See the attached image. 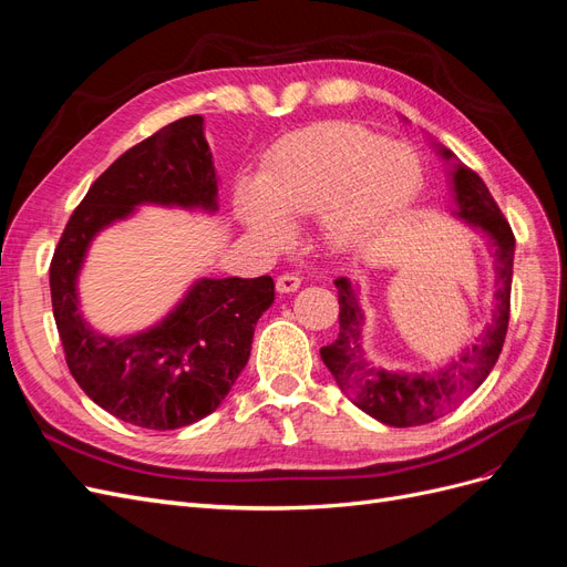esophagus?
I'll return each instance as SVG.
<instances>
[{
	"label": "esophagus",
	"instance_id": "1",
	"mask_svg": "<svg viewBox=\"0 0 567 567\" xmlns=\"http://www.w3.org/2000/svg\"><path fill=\"white\" fill-rule=\"evenodd\" d=\"M300 288V277L296 271H284L281 277L277 279V290L279 293H296Z\"/></svg>",
	"mask_w": 567,
	"mask_h": 567
}]
</instances>
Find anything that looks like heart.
Instances as JSON below:
<instances>
[{
  "mask_svg": "<svg viewBox=\"0 0 567 567\" xmlns=\"http://www.w3.org/2000/svg\"><path fill=\"white\" fill-rule=\"evenodd\" d=\"M423 186V163L406 144L357 125H321L269 151L260 179L234 188L241 225L271 248L290 238V219L317 215L326 248L350 252L388 229Z\"/></svg>",
  "mask_w": 567,
  "mask_h": 567,
  "instance_id": "obj_1",
  "label": "heart"
}]
</instances>
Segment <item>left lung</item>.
<instances>
[{"label":"left lung","mask_w":567,"mask_h":567,"mask_svg":"<svg viewBox=\"0 0 567 567\" xmlns=\"http://www.w3.org/2000/svg\"><path fill=\"white\" fill-rule=\"evenodd\" d=\"M444 158L454 153L440 148ZM454 198L458 217L473 229H483L494 252L496 269V310L492 323L473 348H468L450 367L433 373H402L371 364L362 348L364 312L359 307L357 286L346 277L336 279L340 302V333L331 346L321 348L323 364L333 373L336 383L369 416L394 427L431 423L444 411L458 406L494 369L502 354L511 315V279L516 236L492 198L489 188L471 167L456 165Z\"/></svg>","instance_id":"left-lung-1"}]
</instances>
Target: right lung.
Here are the masks:
<instances>
[{
	"instance_id": "right-lung-1",
	"label": "right lung",
	"mask_w": 567,
	"mask_h": 567,
	"mask_svg": "<svg viewBox=\"0 0 567 567\" xmlns=\"http://www.w3.org/2000/svg\"><path fill=\"white\" fill-rule=\"evenodd\" d=\"M217 210L213 153L203 117L165 125L125 151L75 208L51 257L49 286L65 364L115 419L177 431L213 414L250 357L255 323L274 302L271 277L200 279L153 329L106 338L78 312V271L92 238L136 205Z\"/></svg>"
}]
</instances>
